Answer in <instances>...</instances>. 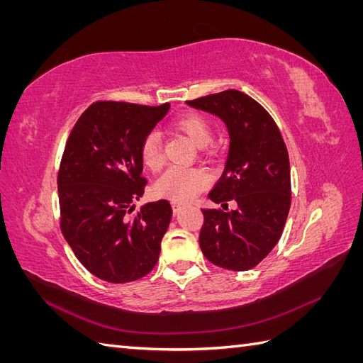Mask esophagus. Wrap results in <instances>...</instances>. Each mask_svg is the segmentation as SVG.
Instances as JSON below:
<instances>
[{"instance_id": "esophagus-1", "label": "esophagus", "mask_w": 363, "mask_h": 363, "mask_svg": "<svg viewBox=\"0 0 363 363\" xmlns=\"http://www.w3.org/2000/svg\"><path fill=\"white\" fill-rule=\"evenodd\" d=\"M184 206L183 204H180V203H172V211H174V213H179V212H182V208H183Z\"/></svg>"}]
</instances>
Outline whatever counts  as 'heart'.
Here are the masks:
<instances>
[{
  "instance_id": "b5f03b06",
  "label": "heart",
  "mask_w": 363,
  "mask_h": 363,
  "mask_svg": "<svg viewBox=\"0 0 363 363\" xmlns=\"http://www.w3.org/2000/svg\"><path fill=\"white\" fill-rule=\"evenodd\" d=\"M174 128L188 136L199 148H204L212 142V127L208 121L195 112L182 115L174 121ZM140 160L147 169L156 171L162 164V144L157 131L148 133L140 145ZM211 184V175L204 169L172 167L156 182V194L162 199L175 203L194 200L203 189Z\"/></svg>"
}]
</instances>
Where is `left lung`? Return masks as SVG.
I'll list each match as a JSON object with an SVG mask.
<instances>
[{"label":"left lung","mask_w":363,"mask_h":363,"mask_svg":"<svg viewBox=\"0 0 363 363\" xmlns=\"http://www.w3.org/2000/svg\"><path fill=\"white\" fill-rule=\"evenodd\" d=\"M186 104L218 116L230 138L223 175L207 195L224 211L201 208L203 255L224 269L255 268L279 242L291 207L289 156L280 130L257 101L235 89ZM230 199L235 211H228Z\"/></svg>","instance_id":"left-lung-1"}]
</instances>
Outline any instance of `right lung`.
<instances>
[{"label":"right lung","mask_w":363,"mask_h":363,"mask_svg":"<svg viewBox=\"0 0 363 363\" xmlns=\"http://www.w3.org/2000/svg\"><path fill=\"white\" fill-rule=\"evenodd\" d=\"M169 103L148 107L101 101L77 121L57 177L62 233L75 257L108 283L133 281L156 267L171 223L168 200L140 206L147 180L140 145Z\"/></svg>","instance_id":"1"}]
</instances>
